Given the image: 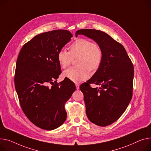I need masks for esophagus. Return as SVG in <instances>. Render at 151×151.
<instances>
[{
	"label": "esophagus",
	"instance_id": "34e87169",
	"mask_svg": "<svg viewBox=\"0 0 151 151\" xmlns=\"http://www.w3.org/2000/svg\"><path fill=\"white\" fill-rule=\"evenodd\" d=\"M75 86H76V89H77V90L79 89V85L78 84H75Z\"/></svg>",
	"mask_w": 151,
	"mask_h": 151
}]
</instances>
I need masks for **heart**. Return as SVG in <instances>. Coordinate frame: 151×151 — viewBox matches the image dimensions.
Listing matches in <instances>:
<instances>
[{"label":"heart","instance_id":"heart-1","mask_svg":"<svg viewBox=\"0 0 151 151\" xmlns=\"http://www.w3.org/2000/svg\"><path fill=\"white\" fill-rule=\"evenodd\" d=\"M68 52L62 48L58 53V61L63 68L68 67L73 58H79L78 65L79 67H72L63 73L65 78L76 83H79L90 77L87 68L95 71L101 65L103 61V51L98 45L92 41L84 38L77 39L70 47Z\"/></svg>","mask_w":151,"mask_h":151}]
</instances>
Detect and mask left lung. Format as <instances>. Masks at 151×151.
<instances>
[{"label":"left lung","mask_w":151,"mask_h":151,"mask_svg":"<svg viewBox=\"0 0 151 151\" xmlns=\"http://www.w3.org/2000/svg\"><path fill=\"white\" fill-rule=\"evenodd\" d=\"M93 39L103 51L102 63L93 76L80 86L86 112L92 123L106 126L115 122L127 109L132 96L134 70L124 47L107 33L93 29L76 32ZM90 83L100 87L92 88Z\"/></svg>","instance_id":"8db88e82"}]
</instances>
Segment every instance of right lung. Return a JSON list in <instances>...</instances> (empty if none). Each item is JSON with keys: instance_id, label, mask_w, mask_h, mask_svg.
<instances>
[{"instance_id": "add662e5", "label": "right lung", "mask_w": 151, "mask_h": 151, "mask_svg": "<svg viewBox=\"0 0 151 151\" xmlns=\"http://www.w3.org/2000/svg\"><path fill=\"white\" fill-rule=\"evenodd\" d=\"M68 30L56 29L35 36L24 45L16 65L14 84L20 104L29 120L52 130L65 121L64 104L75 91V84L61 73L58 53L70 41Z\"/></svg>"}]
</instances>
